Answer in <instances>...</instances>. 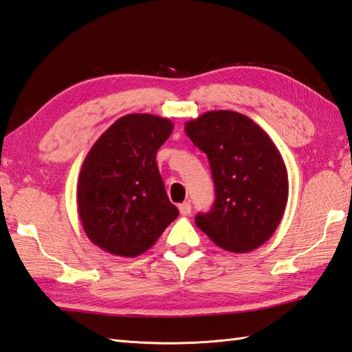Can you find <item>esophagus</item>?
Returning a JSON list of instances; mask_svg holds the SVG:
<instances>
[{"label":"esophagus","mask_w":352,"mask_h":352,"mask_svg":"<svg viewBox=\"0 0 352 352\" xmlns=\"http://www.w3.org/2000/svg\"><path fill=\"white\" fill-rule=\"evenodd\" d=\"M178 210H180L183 217H188L190 210H192V206H190V203H183V204L178 206Z\"/></svg>","instance_id":"obj_1"}]
</instances>
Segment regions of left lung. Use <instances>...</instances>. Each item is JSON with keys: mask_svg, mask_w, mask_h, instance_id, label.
<instances>
[{"mask_svg": "<svg viewBox=\"0 0 352 352\" xmlns=\"http://www.w3.org/2000/svg\"><path fill=\"white\" fill-rule=\"evenodd\" d=\"M209 158L215 203L195 223L218 247L247 253L272 238L288 199L287 168L276 144L250 117L217 109L184 123Z\"/></svg>", "mask_w": 352, "mask_h": 352, "instance_id": "1", "label": "left lung"}]
</instances>
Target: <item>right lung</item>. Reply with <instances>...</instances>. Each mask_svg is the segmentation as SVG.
Here are the masks:
<instances>
[{
	"label": "right lung",
	"mask_w": 352,
	"mask_h": 352,
	"mask_svg": "<svg viewBox=\"0 0 352 352\" xmlns=\"http://www.w3.org/2000/svg\"><path fill=\"white\" fill-rule=\"evenodd\" d=\"M172 129L164 117L126 114L88 151L76 203L85 235L103 252L139 256L178 217L155 162Z\"/></svg>",
	"instance_id": "right-lung-1"
}]
</instances>
